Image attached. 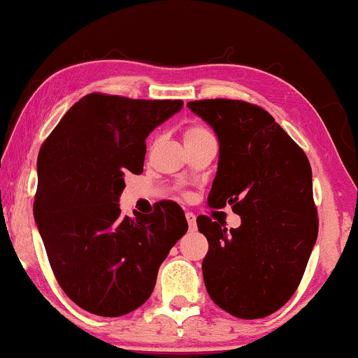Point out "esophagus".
<instances>
[{"instance_id":"34e87169","label":"esophagus","mask_w":358,"mask_h":358,"mask_svg":"<svg viewBox=\"0 0 358 358\" xmlns=\"http://www.w3.org/2000/svg\"><path fill=\"white\" fill-rule=\"evenodd\" d=\"M185 220H187L190 231H195V229H197V218H195V215L194 213H185Z\"/></svg>"}]
</instances>
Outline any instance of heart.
Instances as JSON below:
<instances>
[{
    "instance_id": "obj_1",
    "label": "heart",
    "mask_w": 358,
    "mask_h": 358,
    "mask_svg": "<svg viewBox=\"0 0 358 358\" xmlns=\"http://www.w3.org/2000/svg\"><path fill=\"white\" fill-rule=\"evenodd\" d=\"M203 134H208L207 130L202 129V127H192V129H189L187 131H185V140L187 138H194V136H200Z\"/></svg>"
}]
</instances>
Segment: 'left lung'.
<instances>
[{"label":"left lung","mask_w":358,"mask_h":358,"mask_svg":"<svg viewBox=\"0 0 358 358\" xmlns=\"http://www.w3.org/2000/svg\"><path fill=\"white\" fill-rule=\"evenodd\" d=\"M187 107L220 143L208 207L231 205L241 227L197 218L208 241L202 262L212 300L243 320L266 317L295 293L317 238L311 166L273 117L244 101L203 99Z\"/></svg>","instance_id":"obj_1"}]
</instances>
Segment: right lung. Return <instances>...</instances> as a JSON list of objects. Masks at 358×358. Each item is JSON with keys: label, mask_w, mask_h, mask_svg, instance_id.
<instances>
[{"label": "right lung", "mask_w": 358, "mask_h": 358, "mask_svg": "<svg viewBox=\"0 0 358 358\" xmlns=\"http://www.w3.org/2000/svg\"><path fill=\"white\" fill-rule=\"evenodd\" d=\"M182 106L92 92L43 141L34 218L63 292L92 315L115 317L143 305L187 233L176 202L135 218L122 217L119 205L125 174L143 173L145 140Z\"/></svg>", "instance_id": "1"}]
</instances>
